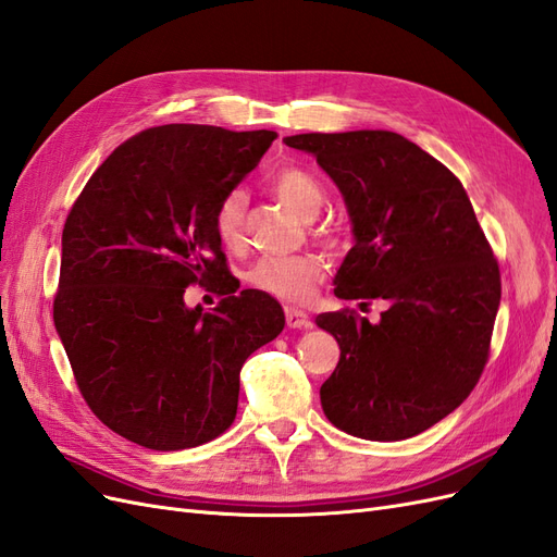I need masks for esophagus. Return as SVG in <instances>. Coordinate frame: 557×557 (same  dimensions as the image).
I'll return each mask as SVG.
<instances>
[{
  "mask_svg": "<svg viewBox=\"0 0 557 557\" xmlns=\"http://www.w3.org/2000/svg\"><path fill=\"white\" fill-rule=\"evenodd\" d=\"M285 323L293 330H301V327H309L311 320L307 315V311L295 309V307H285Z\"/></svg>",
  "mask_w": 557,
  "mask_h": 557,
  "instance_id": "34e87169",
  "label": "esophagus"
}]
</instances>
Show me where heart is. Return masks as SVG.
<instances>
[{
  "label": "heart",
  "instance_id": "heart-1",
  "mask_svg": "<svg viewBox=\"0 0 557 557\" xmlns=\"http://www.w3.org/2000/svg\"><path fill=\"white\" fill-rule=\"evenodd\" d=\"M269 185H272V193L283 205L301 218H313L323 207V188L299 166H281ZM244 213L246 193L239 188L230 190L215 209V237L227 250H239L244 246ZM325 274L327 262L323 256H318V252H295V256L256 260L248 267L246 283L250 288L283 301H305L311 297L315 285L325 278Z\"/></svg>",
  "mask_w": 557,
  "mask_h": 557
}]
</instances>
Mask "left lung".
<instances>
[{
    "label": "left lung",
    "instance_id": "left-lung-1",
    "mask_svg": "<svg viewBox=\"0 0 557 557\" xmlns=\"http://www.w3.org/2000/svg\"><path fill=\"white\" fill-rule=\"evenodd\" d=\"M339 188L352 248L334 276L342 299H385L379 323L315 315L342 348L320 404L334 428L399 442L474 391L499 309V267L474 207L446 166L387 129L295 134Z\"/></svg>",
    "mask_w": 557,
    "mask_h": 557
}]
</instances>
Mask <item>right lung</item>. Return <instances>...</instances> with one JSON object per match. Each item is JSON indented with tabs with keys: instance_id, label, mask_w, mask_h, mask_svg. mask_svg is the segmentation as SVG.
Instances as JSON below:
<instances>
[{
	"instance_id": "right-lung-1",
	"label": "right lung",
	"mask_w": 557,
	"mask_h": 557,
	"mask_svg": "<svg viewBox=\"0 0 557 557\" xmlns=\"http://www.w3.org/2000/svg\"><path fill=\"white\" fill-rule=\"evenodd\" d=\"M274 139L269 129L150 127L113 150L66 215L55 330L92 413L144 448L223 434L246 358L285 325L260 290L211 313L183 301L193 283L230 288L215 209Z\"/></svg>"
}]
</instances>
